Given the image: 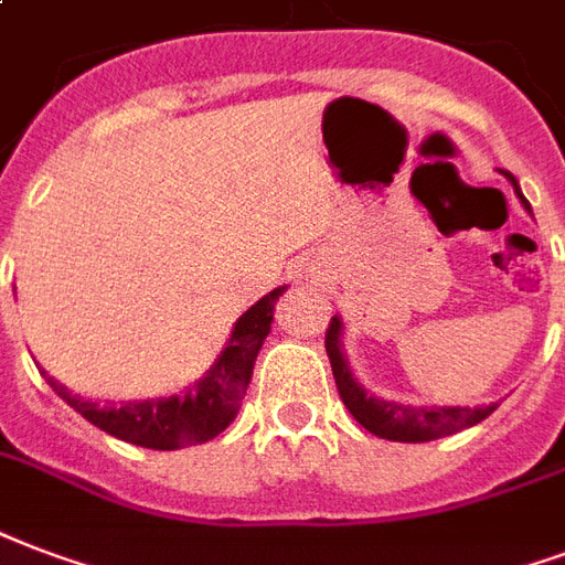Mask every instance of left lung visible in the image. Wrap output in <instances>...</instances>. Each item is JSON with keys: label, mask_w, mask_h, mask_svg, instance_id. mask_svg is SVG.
<instances>
[{"label": "left lung", "mask_w": 565, "mask_h": 565, "mask_svg": "<svg viewBox=\"0 0 565 565\" xmlns=\"http://www.w3.org/2000/svg\"><path fill=\"white\" fill-rule=\"evenodd\" d=\"M512 190H515V196L521 199V205L527 214L530 202L521 193L519 181L515 175H509L503 172ZM342 337H345V324H342V318L333 316L328 328V339H324V345H328V358L330 366H333V379H337L339 396L345 402V408L351 411V417L358 419L360 426L372 431V435H379V438L387 440H402V444H423V440H435V438H447V435H456L461 428L477 426L482 419L489 417L491 411H498V402H491V405H479V408H461V405H402V402H393V398H381L375 393H369L360 379L351 372V363L345 358V348H342Z\"/></svg>", "instance_id": "8db88e82"}]
</instances>
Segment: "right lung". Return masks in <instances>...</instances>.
Masks as SVG:
<instances>
[{"label":"right lung","mask_w":565,"mask_h":565,"mask_svg":"<svg viewBox=\"0 0 565 565\" xmlns=\"http://www.w3.org/2000/svg\"><path fill=\"white\" fill-rule=\"evenodd\" d=\"M282 291L286 286L267 291L265 298L256 300L244 316L237 318L226 339V348L220 351L205 375L193 381L181 396L100 405L95 398H83L65 384H58L56 379H50L44 369H41V375L76 414H83L92 426L104 428L113 438L148 449H181L190 444H205L237 417L241 398L249 387L258 348L270 333L274 307Z\"/></svg>","instance_id":"obj_1"}]
</instances>
